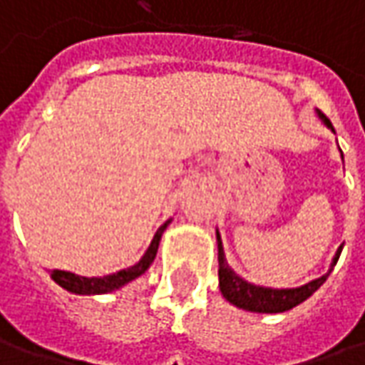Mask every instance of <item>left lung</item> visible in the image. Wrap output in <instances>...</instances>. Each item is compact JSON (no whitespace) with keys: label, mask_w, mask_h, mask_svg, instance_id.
I'll return each mask as SVG.
<instances>
[{"label":"left lung","mask_w":365,"mask_h":365,"mask_svg":"<svg viewBox=\"0 0 365 365\" xmlns=\"http://www.w3.org/2000/svg\"><path fill=\"white\" fill-rule=\"evenodd\" d=\"M319 118L325 121V125L333 130L331 121L319 113ZM217 245H219V288H221V294L227 299V301L240 307V309H245V311H252V313H284V311H290L292 307L301 304L302 301H307L315 290L321 288V284L327 280V276L331 274V270L325 276L317 278L313 282L304 284V287L299 288H282V290H276V288H264L256 287V284H250L242 280L237 274L233 272L232 268L227 266L225 262V254H223V245H221V237L217 233ZM344 247V245H341ZM341 247L337 250L335 258H333V264H337L339 259V254H341Z\"/></svg>","instance_id":"1"}]
</instances>
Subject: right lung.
Returning a JSON list of instances; mask_svg holds the SVG:
<instances>
[{
    "label": "right lung",
    "mask_w": 365,
    "mask_h": 365,
    "mask_svg": "<svg viewBox=\"0 0 365 365\" xmlns=\"http://www.w3.org/2000/svg\"><path fill=\"white\" fill-rule=\"evenodd\" d=\"M168 223L170 221H166L164 225L158 227V232L154 233V240H152V244L146 250V254L132 268H125V270H120V272L109 274V276H103V278H85V276H77V274L64 272V270H52L50 276H52V280L56 284H61L64 290L75 292V294H103V292L118 290V288L128 284V282H132L133 278H138L140 274H144L150 268V264L156 258L162 232L166 230Z\"/></svg>",
    "instance_id": "add662e5"
}]
</instances>
